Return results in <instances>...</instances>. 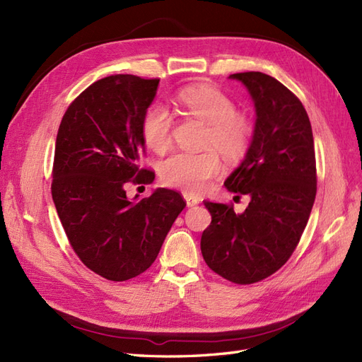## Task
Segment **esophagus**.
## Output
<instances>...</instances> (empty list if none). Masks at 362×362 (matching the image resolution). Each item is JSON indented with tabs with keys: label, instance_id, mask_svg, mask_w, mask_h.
Returning a JSON list of instances; mask_svg holds the SVG:
<instances>
[{
	"label": "esophagus",
	"instance_id": "1",
	"mask_svg": "<svg viewBox=\"0 0 362 362\" xmlns=\"http://www.w3.org/2000/svg\"><path fill=\"white\" fill-rule=\"evenodd\" d=\"M182 196H184V199H185V204H187V206H194V205L199 204V199L196 198V196L190 194V193H184Z\"/></svg>",
	"mask_w": 362,
	"mask_h": 362
}]
</instances>
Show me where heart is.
I'll return each mask as SVG.
<instances>
[{
    "instance_id": "heart-1",
    "label": "heart",
    "mask_w": 362,
    "mask_h": 362,
    "mask_svg": "<svg viewBox=\"0 0 362 362\" xmlns=\"http://www.w3.org/2000/svg\"><path fill=\"white\" fill-rule=\"evenodd\" d=\"M178 103L190 115L208 125L205 146L216 148L226 158H238L247 151L252 137L250 120L235 112V104L213 86H190L178 95ZM172 115L163 104L151 105L141 119V137L154 152L168 151L172 145ZM222 163L214 149L199 154L180 152L160 166L161 180L170 187L187 193L204 192L221 172Z\"/></svg>"
}]
</instances>
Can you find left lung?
<instances>
[{"mask_svg": "<svg viewBox=\"0 0 362 362\" xmlns=\"http://www.w3.org/2000/svg\"><path fill=\"white\" fill-rule=\"evenodd\" d=\"M242 83L255 107V127L240 166L225 187L247 194L243 213L204 201L211 223L201 238L205 262L235 284L273 275L291 257L313 210L317 180L314 139L302 103L262 72L229 75Z\"/></svg>", "mask_w": 362, "mask_h": 362, "instance_id": "left-lung-1", "label": "left lung"}]
</instances>
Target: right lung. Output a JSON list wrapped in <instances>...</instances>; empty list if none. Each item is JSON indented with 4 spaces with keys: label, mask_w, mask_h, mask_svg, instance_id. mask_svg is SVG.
I'll list each match as a JSON object with an SVG mask.
<instances>
[{
    "label": "right lung",
    "mask_w": 362,
    "mask_h": 362,
    "mask_svg": "<svg viewBox=\"0 0 362 362\" xmlns=\"http://www.w3.org/2000/svg\"><path fill=\"white\" fill-rule=\"evenodd\" d=\"M158 83L128 74L98 80L69 105L57 133L54 205L75 254L108 281L149 269L185 206L169 189L144 199H128L125 192L131 180H154V172L139 168L140 127Z\"/></svg>",
    "instance_id": "add662e5"
}]
</instances>
